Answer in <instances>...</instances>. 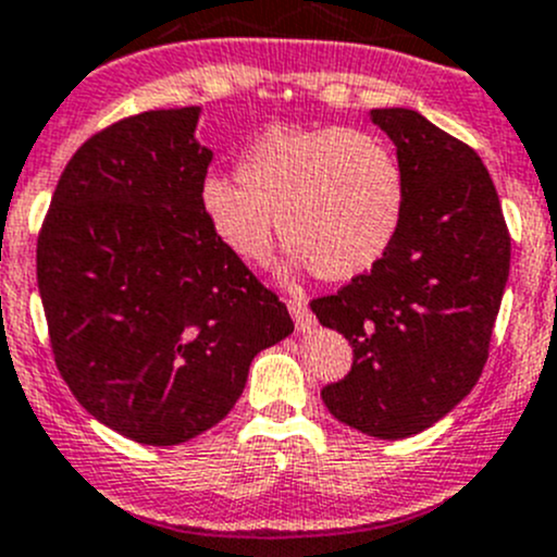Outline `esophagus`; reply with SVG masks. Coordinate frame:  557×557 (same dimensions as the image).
I'll return each instance as SVG.
<instances>
[{
    "label": "esophagus",
    "mask_w": 557,
    "mask_h": 557,
    "mask_svg": "<svg viewBox=\"0 0 557 557\" xmlns=\"http://www.w3.org/2000/svg\"><path fill=\"white\" fill-rule=\"evenodd\" d=\"M287 309H289V314H293L295 325H298L300 333H309L311 327H314V317H311L309 306H306L304 298H289Z\"/></svg>",
    "instance_id": "1"
}]
</instances>
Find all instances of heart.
<instances>
[{
	"label": "heart",
	"instance_id": "1",
	"mask_svg": "<svg viewBox=\"0 0 557 557\" xmlns=\"http://www.w3.org/2000/svg\"><path fill=\"white\" fill-rule=\"evenodd\" d=\"M237 180L205 177L199 208L248 264L268 262L282 221L293 268L349 282L383 262L405 221V169L367 131L270 128L240 156Z\"/></svg>",
	"mask_w": 557,
	"mask_h": 557
}]
</instances>
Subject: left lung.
Listing matches in <instances>:
<instances>
[{
	"instance_id": "obj_1",
	"label": "left lung",
	"mask_w": 557,
	"mask_h": 557,
	"mask_svg": "<svg viewBox=\"0 0 557 557\" xmlns=\"http://www.w3.org/2000/svg\"><path fill=\"white\" fill-rule=\"evenodd\" d=\"M407 177L401 230L383 262L336 295L311 300L352 344V369L322 388L347 426L401 441L473 391L508 282L511 237L473 147L412 109H372Z\"/></svg>"
}]
</instances>
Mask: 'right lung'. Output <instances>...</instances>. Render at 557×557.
Wrapping results in <instances>:
<instances>
[{"mask_svg": "<svg viewBox=\"0 0 557 557\" xmlns=\"http://www.w3.org/2000/svg\"><path fill=\"white\" fill-rule=\"evenodd\" d=\"M199 106L125 116L84 141L37 237L62 380L128 441L177 446L226 418L289 311L199 208L213 150Z\"/></svg>", "mask_w": 557, "mask_h": 557, "instance_id": "obj_1", "label": "right lung"}]
</instances>
